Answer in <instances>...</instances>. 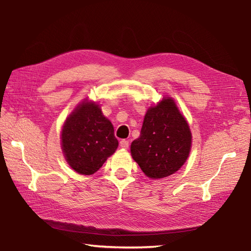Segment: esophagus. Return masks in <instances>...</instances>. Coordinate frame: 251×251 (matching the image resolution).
Listing matches in <instances>:
<instances>
[{
    "mask_svg": "<svg viewBox=\"0 0 251 251\" xmlns=\"http://www.w3.org/2000/svg\"><path fill=\"white\" fill-rule=\"evenodd\" d=\"M120 147H121L122 149H127V148L129 147V141H128V140H125V139L121 140V141H120Z\"/></svg>",
    "mask_w": 251,
    "mask_h": 251,
    "instance_id": "34e87169",
    "label": "esophagus"
}]
</instances>
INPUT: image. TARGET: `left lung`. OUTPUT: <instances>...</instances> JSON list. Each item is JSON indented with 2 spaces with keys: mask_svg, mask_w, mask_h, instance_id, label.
Returning a JSON list of instances; mask_svg holds the SVG:
<instances>
[{
  "mask_svg": "<svg viewBox=\"0 0 251 251\" xmlns=\"http://www.w3.org/2000/svg\"><path fill=\"white\" fill-rule=\"evenodd\" d=\"M192 136L173 99L163 98L147 111L140 137L131 142L132 158L146 176L162 179L175 174L189 156Z\"/></svg>",
  "mask_w": 251,
  "mask_h": 251,
  "instance_id": "obj_1",
  "label": "left lung"
}]
</instances>
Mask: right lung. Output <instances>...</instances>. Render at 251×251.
<instances>
[{
	"label": "right lung",
	"mask_w": 251,
	"mask_h": 251,
	"mask_svg": "<svg viewBox=\"0 0 251 251\" xmlns=\"http://www.w3.org/2000/svg\"><path fill=\"white\" fill-rule=\"evenodd\" d=\"M69 165L81 175H93L119 147L113 125L94 102H83L68 117L61 131Z\"/></svg>",
	"instance_id": "add662e5"
}]
</instances>
